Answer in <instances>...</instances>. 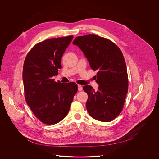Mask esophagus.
<instances>
[{
    "label": "esophagus",
    "mask_w": 159,
    "mask_h": 159,
    "mask_svg": "<svg viewBox=\"0 0 159 159\" xmlns=\"http://www.w3.org/2000/svg\"><path fill=\"white\" fill-rule=\"evenodd\" d=\"M77 87H78V90H79V91H82V89H83V87H82V86H81V85H80V84H78Z\"/></svg>",
    "instance_id": "esophagus-1"
}]
</instances>
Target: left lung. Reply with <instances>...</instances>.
Masks as SVG:
<instances>
[{"instance_id":"8db88e82","label":"left lung","mask_w":159,"mask_h":159,"mask_svg":"<svg viewBox=\"0 0 159 159\" xmlns=\"http://www.w3.org/2000/svg\"><path fill=\"white\" fill-rule=\"evenodd\" d=\"M73 44L83 52L91 68L97 71L98 91L90 85L83 87L88 95L86 104L88 113L99 121L113 120L121 113L128 89L123 53L113 42L95 34L78 36Z\"/></svg>"}]
</instances>
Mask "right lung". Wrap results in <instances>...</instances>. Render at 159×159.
Listing matches in <instances>:
<instances>
[{
	"mask_svg": "<svg viewBox=\"0 0 159 159\" xmlns=\"http://www.w3.org/2000/svg\"><path fill=\"white\" fill-rule=\"evenodd\" d=\"M73 38H53L38 43L24 61L25 101L34 114L45 124L54 125L66 117L77 91L76 83L55 82L52 78L62 68V57Z\"/></svg>",
	"mask_w": 159,
	"mask_h": 159,
	"instance_id": "right-lung-1",
	"label": "right lung"
}]
</instances>
